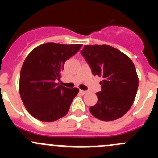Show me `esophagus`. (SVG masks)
Returning a JSON list of instances; mask_svg holds the SVG:
<instances>
[{
	"mask_svg": "<svg viewBox=\"0 0 158 158\" xmlns=\"http://www.w3.org/2000/svg\"><path fill=\"white\" fill-rule=\"evenodd\" d=\"M80 93H81L82 95H85L86 93H87V92H86V91H84V90H80Z\"/></svg>",
	"mask_w": 158,
	"mask_h": 158,
	"instance_id": "obj_1",
	"label": "esophagus"
}]
</instances>
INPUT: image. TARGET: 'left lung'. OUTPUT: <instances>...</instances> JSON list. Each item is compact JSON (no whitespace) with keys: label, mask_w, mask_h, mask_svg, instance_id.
Wrapping results in <instances>:
<instances>
[{"label":"left lung","mask_w":158,"mask_h":158,"mask_svg":"<svg viewBox=\"0 0 158 158\" xmlns=\"http://www.w3.org/2000/svg\"><path fill=\"white\" fill-rule=\"evenodd\" d=\"M81 53L94 76L103 77L98 101L90 112L102 121H112L126 114L139 87L136 69L126 54L108 45L85 46Z\"/></svg>","instance_id":"obj_1"}]
</instances>
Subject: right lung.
<instances>
[{
	"instance_id": "add662e5",
	"label": "right lung",
	"mask_w": 158,
	"mask_h": 158,
	"mask_svg": "<svg viewBox=\"0 0 158 158\" xmlns=\"http://www.w3.org/2000/svg\"><path fill=\"white\" fill-rule=\"evenodd\" d=\"M81 46L47 43L27 55L19 75V93L32 116L43 122H53L66 115L79 89L64 87L56 80H60L65 61Z\"/></svg>"
}]
</instances>
